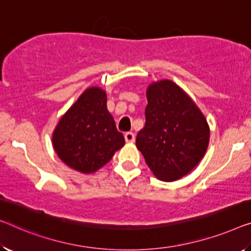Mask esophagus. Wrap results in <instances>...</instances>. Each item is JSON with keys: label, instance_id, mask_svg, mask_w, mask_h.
I'll return each instance as SVG.
<instances>
[{"label": "esophagus", "instance_id": "obj_1", "mask_svg": "<svg viewBox=\"0 0 251 251\" xmlns=\"http://www.w3.org/2000/svg\"><path fill=\"white\" fill-rule=\"evenodd\" d=\"M125 141L128 142V143H132V142L135 141V134L132 132H127L125 133Z\"/></svg>", "mask_w": 251, "mask_h": 251}]
</instances>
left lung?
Returning a JSON list of instances; mask_svg holds the SVG:
<instances>
[{
    "label": "left lung",
    "mask_w": 251,
    "mask_h": 251,
    "mask_svg": "<svg viewBox=\"0 0 251 251\" xmlns=\"http://www.w3.org/2000/svg\"><path fill=\"white\" fill-rule=\"evenodd\" d=\"M147 98V122L136 136V148L159 180L176 181L203 159L209 126L194 100L174 81L152 82Z\"/></svg>",
    "instance_id": "left-lung-1"
}]
</instances>
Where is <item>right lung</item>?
<instances>
[{
  "label": "right lung",
  "instance_id": "1",
  "mask_svg": "<svg viewBox=\"0 0 251 251\" xmlns=\"http://www.w3.org/2000/svg\"><path fill=\"white\" fill-rule=\"evenodd\" d=\"M51 143L58 158L78 173L93 174L109 162L125 138L107 109V92L84 90L59 119Z\"/></svg>",
  "mask_w": 251,
  "mask_h": 251
}]
</instances>
